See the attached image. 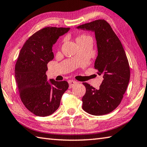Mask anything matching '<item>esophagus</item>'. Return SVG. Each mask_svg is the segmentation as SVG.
<instances>
[{"label": "esophagus", "instance_id": "34e87169", "mask_svg": "<svg viewBox=\"0 0 147 147\" xmlns=\"http://www.w3.org/2000/svg\"><path fill=\"white\" fill-rule=\"evenodd\" d=\"M77 82L75 81H73V80H69L68 81V84H69V86H70V88H72L74 86H75L76 84H77Z\"/></svg>", "mask_w": 147, "mask_h": 147}]
</instances>
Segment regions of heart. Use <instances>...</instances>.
I'll use <instances>...</instances> for the list:
<instances>
[{"label":"heart","mask_w":147,"mask_h":147,"mask_svg":"<svg viewBox=\"0 0 147 147\" xmlns=\"http://www.w3.org/2000/svg\"><path fill=\"white\" fill-rule=\"evenodd\" d=\"M91 40L90 37L89 36H88L87 34H81L77 36L76 38V42L77 43L78 45H81V44L86 42L88 40Z\"/></svg>","instance_id":"heart-1"}]
</instances>
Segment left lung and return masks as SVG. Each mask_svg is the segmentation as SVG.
<instances>
[{"label": "left lung", "mask_w": 147, "mask_h": 147, "mask_svg": "<svg viewBox=\"0 0 147 147\" xmlns=\"http://www.w3.org/2000/svg\"><path fill=\"white\" fill-rule=\"evenodd\" d=\"M78 29L95 32L98 56L94 67L103 75L98 90L87 82L82 98V109L90 115L100 116L112 112L123 97L130 79L128 59L119 38L104 19L81 25Z\"/></svg>", "instance_id": "1"}]
</instances>
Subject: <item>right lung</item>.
<instances>
[{
    "label": "right lung",
    "mask_w": 147,
    "mask_h": 147,
    "mask_svg": "<svg viewBox=\"0 0 147 147\" xmlns=\"http://www.w3.org/2000/svg\"><path fill=\"white\" fill-rule=\"evenodd\" d=\"M70 28L45 27L32 34L22 47L15 65V75L22 102L29 111L47 117L59 107L68 88L65 81H47V64L54 59L52 46Z\"/></svg>",
    "instance_id": "1"
}]
</instances>
